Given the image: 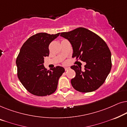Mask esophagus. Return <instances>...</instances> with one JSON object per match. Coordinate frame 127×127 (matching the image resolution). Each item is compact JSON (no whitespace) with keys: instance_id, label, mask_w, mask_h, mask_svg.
Wrapping results in <instances>:
<instances>
[{"instance_id":"34e87169","label":"esophagus","mask_w":127,"mask_h":127,"mask_svg":"<svg viewBox=\"0 0 127 127\" xmlns=\"http://www.w3.org/2000/svg\"><path fill=\"white\" fill-rule=\"evenodd\" d=\"M69 69H70V67H65V71L68 70Z\"/></svg>"}]
</instances>
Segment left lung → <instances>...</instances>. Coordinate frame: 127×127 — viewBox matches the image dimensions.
<instances>
[{"label": "left lung", "mask_w": 127, "mask_h": 127, "mask_svg": "<svg viewBox=\"0 0 127 127\" xmlns=\"http://www.w3.org/2000/svg\"><path fill=\"white\" fill-rule=\"evenodd\" d=\"M61 36L72 44V57L86 62L84 70L73 65L76 76L71 80L73 87L81 93L94 91L103 84L112 68L110 50L105 41L95 33L84 28H78Z\"/></svg>", "instance_id": "8db88e82"}]
</instances>
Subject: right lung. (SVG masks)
<instances>
[{"label":"right lung","mask_w":127,"mask_h":127,"mask_svg":"<svg viewBox=\"0 0 127 127\" xmlns=\"http://www.w3.org/2000/svg\"><path fill=\"white\" fill-rule=\"evenodd\" d=\"M60 33L34 34L21 48L16 60L17 76L24 87L33 95L43 96L53 94L65 72V69L59 66L47 70L43 65L44 57L49 55V44Z\"/></svg>","instance_id":"add662e5"}]
</instances>
